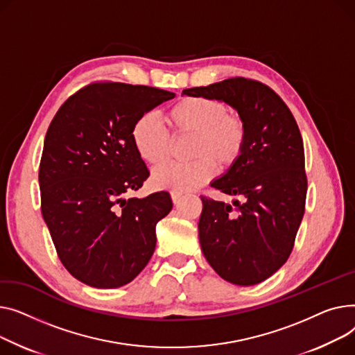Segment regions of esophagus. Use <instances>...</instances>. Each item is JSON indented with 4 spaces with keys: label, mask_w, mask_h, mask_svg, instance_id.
Wrapping results in <instances>:
<instances>
[{
    "label": "esophagus",
    "mask_w": 355,
    "mask_h": 355,
    "mask_svg": "<svg viewBox=\"0 0 355 355\" xmlns=\"http://www.w3.org/2000/svg\"><path fill=\"white\" fill-rule=\"evenodd\" d=\"M180 199H182V193H179V192H172V200H173L175 205L179 203Z\"/></svg>",
    "instance_id": "1"
}]
</instances>
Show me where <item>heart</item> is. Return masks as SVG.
I'll use <instances>...</instances> for the list:
<instances>
[{"instance_id": "heart-1", "label": "heart", "mask_w": 355, "mask_h": 355, "mask_svg": "<svg viewBox=\"0 0 355 355\" xmlns=\"http://www.w3.org/2000/svg\"><path fill=\"white\" fill-rule=\"evenodd\" d=\"M168 120L176 136H193L187 164H164L153 172L152 182L159 189L189 192L209 180L216 166L225 169L241 156L246 128L236 114H229L226 106L214 98L184 97L168 113ZM132 140L139 156L157 166L168 160L172 137L155 113L141 114L133 124Z\"/></svg>"}]
</instances>
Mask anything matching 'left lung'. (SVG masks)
<instances>
[{
  "label": "left lung",
  "mask_w": 355,
  "mask_h": 355,
  "mask_svg": "<svg viewBox=\"0 0 355 355\" xmlns=\"http://www.w3.org/2000/svg\"><path fill=\"white\" fill-rule=\"evenodd\" d=\"M182 94L206 97L235 109L246 128L239 159L211 182L236 196L232 204L200 196L202 252L225 281L251 286L286 262L301 225L306 175L298 124L282 98L268 86L243 77L227 78Z\"/></svg>",
  "instance_id": "obj_1"
}]
</instances>
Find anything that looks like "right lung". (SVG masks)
<instances>
[{
    "label": "right lung",
    "instance_id": "add662e5",
    "mask_svg": "<svg viewBox=\"0 0 355 355\" xmlns=\"http://www.w3.org/2000/svg\"><path fill=\"white\" fill-rule=\"evenodd\" d=\"M173 97L148 86L96 83L71 96L50 124L38 173L41 214L60 261L83 284L126 285L155 252L171 195H123L150 175L132 140L135 121Z\"/></svg>",
    "mask_w": 355,
    "mask_h": 355
}]
</instances>
